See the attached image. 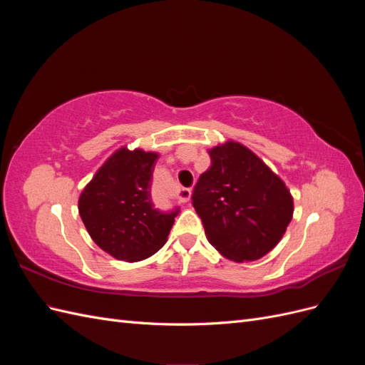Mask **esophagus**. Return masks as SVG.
<instances>
[{"label": "esophagus", "instance_id": "obj_1", "mask_svg": "<svg viewBox=\"0 0 365 365\" xmlns=\"http://www.w3.org/2000/svg\"><path fill=\"white\" fill-rule=\"evenodd\" d=\"M192 197V189H185V187H182V189L178 190V200L181 202H189Z\"/></svg>", "mask_w": 365, "mask_h": 365}]
</instances>
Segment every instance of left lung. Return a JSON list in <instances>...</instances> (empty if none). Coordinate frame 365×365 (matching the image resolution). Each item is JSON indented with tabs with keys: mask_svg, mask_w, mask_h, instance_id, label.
I'll return each instance as SVG.
<instances>
[{
	"mask_svg": "<svg viewBox=\"0 0 365 365\" xmlns=\"http://www.w3.org/2000/svg\"><path fill=\"white\" fill-rule=\"evenodd\" d=\"M208 153L212 165L192 195L205 236L230 260H257L288 228L292 196L279 176L240 143L227 141Z\"/></svg>",
	"mask_w": 365,
	"mask_h": 365,
	"instance_id": "8db88e82",
	"label": "left lung"
}]
</instances>
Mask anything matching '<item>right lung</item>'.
Masks as SVG:
<instances>
[{
	"mask_svg": "<svg viewBox=\"0 0 365 365\" xmlns=\"http://www.w3.org/2000/svg\"><path fill=\"white\" fill-rule=\"evenodd\" d=\"M158 155L118 149L79 197V215L91 239L118 260L138 262L155 254L168 239L180 208L169 212L152 201Z\"/></svg>",
	"mask_w": 365,
	"mask_h": 365,
	"instance_id": "right-lung-1",
	"label": "right lung"
}]
</instances>
